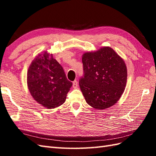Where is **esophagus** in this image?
Returning <instances> with one entry per match:
<instances>
[{
    "mask_svg": "<svg viewBox=\"0 0 156 156\" xmlns=\"http://www.w3.org/2000/svg\"><path fill=\"white\" fill-rule=\"evenodd\" d=\"M72 86H73V87H74V88H77V87H78V82L76 81V80H74V82H72Z\"/></svg>",
    "mask_w": 156,
    "mask_h": 156,
    "instance_id": "esophagus-1",
    "label": "esophagus"
}]
</instances>
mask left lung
I'll return each instance as SVG.
<instances>
[{
    "mask_svg": "<svg viewBox=\"0 0 156 156\" xmlns=\"http://www.w3.org/2000/svg\"><path fill=\"white\" fill-rule=\"evenodd\" d=\"M84 75L79 86L87 103L97 109L114 105L123 93L127 67L120 56L109 47L82 55Z\"/></svg>",
    "mask_w": 156,
    "mask_h": 156,
    "instance_id": "8db88e82",
    "label": "left lung"
}]
</instances>
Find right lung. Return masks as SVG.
I'll return each mask as SVG.
<instances>
[{
	"mask_svg": "<svg viewBox=\"0 0 156 156\" xmlns=\"http://www.w3.org/2000/svg\"><path fill=\"white\" fill-rule=\"evenodd\" d=\"M28 88L35 100L48 108L62 105L72 85L62 66L44 52L31 62L27 72Z\"/></svg>",
	"mask_w": 156,
	"mask_h": 156,
	"instance_id": "1",
	"label": "right lung"
}]
</instances>
